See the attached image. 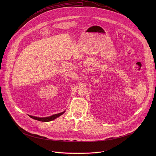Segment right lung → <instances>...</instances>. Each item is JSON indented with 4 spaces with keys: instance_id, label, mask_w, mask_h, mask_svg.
<instances>
[{
    "instance_id": "add662e5",
    "label": "right lung",
    "mask_w": 156,
    "mask_h": 156,
    "mask_svg": "<svg viewBox=\"0 0 156 156\" xmlns=\"http://www.w3.org/2000/svg\"><path fill=\"white\" fill-rule=\"evenodd\" d=\"M65 112V110L63 111L62 112H60L59 114H54L52 115L51 116L49 117H34V116H32V115H29L31 118H32L33 119L38 120V121H41V122H50L52 121L53 120H55V119H57V117H60V115H62V114H63Z\"/></svg>"
}]
</instances>
